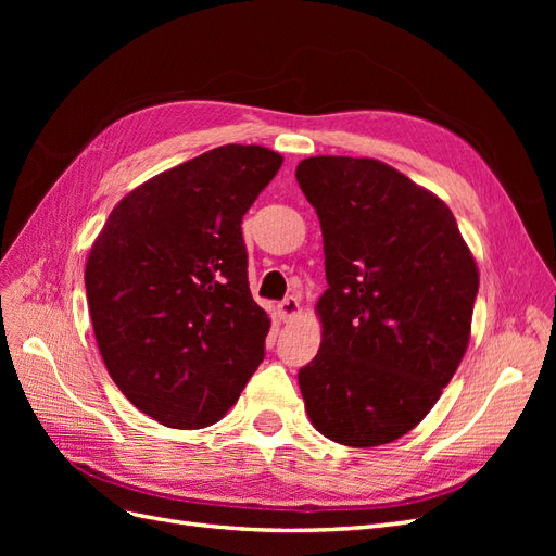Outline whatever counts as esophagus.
<instances>
[{
    "label": "esophagus",
    "instance_id": "34e87169",
    "mask_svg": "<svg viewBox=\"0 0 556 556\" xmlns=\"http://www.w3.org/2000/svg\"><path fill=\"white\" fill-rule=\"evenodd\" d=\"M278 315H280L282 323H290L292 317H296V315H299V299H296V296L282 299L280 304H278Z\"/></svg>",
    "mask_w": 556,
    "mask_h": 556
}]
</instances>
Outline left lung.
<instances>
[{
    "label": "left lung",
    "instance_id": "left-lung-1",
    "mask_svg": "<svg viewBox=\"0 0 556 556\" xmlns=\"http://www.w3.org/2000/svg\"><path fill=\"white\" fill-rule=\"evenodd\" d=\"M296 180L319 217L323 343L299 371L313 427L350 447L422 422L464 359L478 266L445 201L390 164L319 155Z\"/></svg>",
    "mask_w": 556,
    "mask_h": 556
}]
</instances>
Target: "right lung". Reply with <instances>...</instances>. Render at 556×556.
Returning <instances> with one entry per match:
<instances>
[{
    "instance_id": "1",
    "label": "right lung",
    "mask_w": 556,
    "mask_h": 556,
    "mask_svg": "<svg viewBox=\"0 0 556 556\" xmlns=\"http://www.w3.org/2000/svg\"><path fill=\"white\" fill-rule=\"evenodd\" d=\"M282 157L229 143L146 180L92 243L94 339L121 392L172 429L223 419L271 327L248 288L241 223Z\"/></svg>"
}]
</instances>
